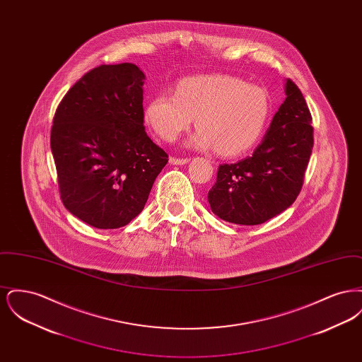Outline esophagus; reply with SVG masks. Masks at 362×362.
<instances>
[{
  "label": "esophagus",
  "instance_id": "1",
  "mask_svg": "<svg viewBox=\"0 0 362 362\" xmlns=\"http://www.w3.org/2000/svg\"><path fill=\"white\" fill-rule=\"evenodd\" d=\"M170 163L173 164V165H185V164L189 163V158H177V157L171 156L170 157Z\"/></svg>",
  "mask_w": 362,
  "mask_h": 362
}]
</instances>
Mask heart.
Returning <instances> with one entry per match:
<instances>
[{
  "instance_id": "obj_1",
  "label": "heart",
  "mask_w": 362,
  "mask_h": 362,
  "mask_svg": "<svg viewBox=\"0 0 362 362\" xmlns=\"http://www.w3.org/2000/svg\"><path fill=\"white\" fill-rule=\"evenodd\" d=\"M267 92L240 78L213 74L187 77L175 95L158 93L144 108L145 122L156 134L173 141L197 118V133L189 144L223 156H239L258 141L269 119Z\"/></svg>"
}]
</instances>
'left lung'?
Wrapping results in <instances>:
<instances>
[{
  "mask_svg": "<svg viewBox=\"0 0 362 362\" xmlns=\"http://www.w3.org/2000/svg\"><path fill=\"white\" fill-rule=\"evenodd\" d=\"M285 95L252 156L218 168L207 201L224 221L263 224L291 206L301 189L313 148L312 117L301 90L289 78Z\"/></svg>",
  "mask_w": 362,
  "mask_h": 362,
  "instance_id": "left-lung-1",
  "label": "left lung"
}]
</instances>
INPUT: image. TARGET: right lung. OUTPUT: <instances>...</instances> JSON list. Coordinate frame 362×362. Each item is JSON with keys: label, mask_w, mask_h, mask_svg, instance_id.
Returning a JSON list of instances; mask_svg holds the SVG:
<instances>
[{"label": "right lung", "mask_w": 362, "mask_h": 362, "mask_svg": "<svg viewBox=\"0 0 362 362\" xmlns=\"http://www.w3.org/2000/svg\"><path fill=\"white\" fill-rule=\"evenodd\" d=\"M144 84L134 64L102 65L71 86L57 108L50 144L61 199L90 226L129 224L168 163L145 133Z\"/></svg>", "instance_id": "1"}]
</instances>
